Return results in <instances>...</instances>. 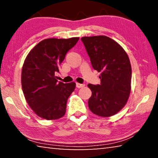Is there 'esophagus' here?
<instances>
[{
    "mask_svg": "<svg viewBox=\"0 0 158 158\" xmlns=\"http://www.w3.org/2000/svg\"><path fill=\"white\" fill-rule=\"evenodd\" d=\"M76 86H77V88H78V89H80V88L84 87L85 85L84 84H79V83H77Z\"/></svg>",
    "mask_w": 158,
    "mask_h": 158,
    "instance_id": "1",
    "label": "esophagus"
}]
</instances>
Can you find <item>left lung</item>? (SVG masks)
Returning a JSON list of instances; mask_svg holds the SVG:
<instances>
[{"mask_svg": "<svg viewBox=\"0 0 158 158\" xmlns=\"http://www.w3.org/2000/svg\"><path fill=\"white\" fill-rule=\"evenodd\" d=\"M81 40L93 69L101 73L100 84H88L92 91L89 107L99 116H113L125 105L130 93L129 58L121 45L109 37H83Z\"/></svg>", "mask_w": 158, "mask_h": 158, "instance_id": "obj_1", "label": "left lung"}]
</instances>
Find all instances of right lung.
Returning <instances> with one entry per match:
<instances>
[{"mask_svg":"<svg viewBox=\"0 0 158 158\" xmlns=\"http://www.w3.org/2000/svg\"><path fill=\"white\" fill-rule=\"evenodd\" d=\"M45 39L39 42L26 57L21 72V85L28 105L37 116L47 120H56L66 111L68 99L76 84L58 81L56 74L66 53L79 40Z\"/></svg>","mask_w":158,"mask_h":158,"instance_id":"1","label":"right lung"}]
</instances>
